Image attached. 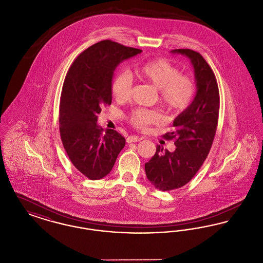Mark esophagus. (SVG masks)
<instances>
[{
	"label": "esophagus",
	"mask_w": 263,
	"mask_h": 263,
	"mask_svg": "<svg viewBox=\"0 0 263 263\" xmlns=\"http://www.w3.org/2000/svg\"><path fill=\"white\" fill-rule=\"evenodd\" d=\"M140 140H142V138L137 137V136H129L126 139L127 143H134V142H139Z\"/></svg>",
	"instance_id": "1"
}]
</instances>
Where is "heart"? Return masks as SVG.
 Instances as JSON below:
<instances>
[{
  "label": "heart",
  "instance_id": "b5f03b06",
  "mask_svg": "<svg viewBox=\"0 0 263 263\" xmlns=\"http://www.w3.org/2000/svg\"><path fill=\"white\" fill-rule=\"evenodd\" d=\"M138 78L159 89V99L172 112H181L189 107L196 93L194 81L182 75L180 70L166 59H154L143 63L136 69ZM133 80L126 71H119L111 80V93L118 101H126L131 97ZM160 113L145 108H136L128 116L130 124L145 130L152 124L161 122Z\"/></svg>",
  "mask_w": 263,
  "mask_h": 263
}]
</instances>
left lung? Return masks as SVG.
<instances>
[{
    "label": "left lung",
    "instance_id": "obj_1",
    "mask_svg": "<svg viewBox=\"0 0 263 263\" xmlns=\"http://www.w3.org/2000/svg\"><path fill=\"white\" fill-rule=\"evenodd\" d=\"M173 52L191 60L197 92L189 107L175 118L174 131L163 135L165 140H175V152L158 145L155 155L145 163L148 179L162 191L184 186L200 170L212 147L220 110L218 83L203 56L191 49Z\"/></svg>",
    "mask_w": 263,
    "mask_h": 263
}]
</instances>
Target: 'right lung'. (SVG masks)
I'll return each instance as SVG.
<instances>
[{"label":"right lung","mask_w":263,"mask_h":263,"mask_svg":"<svg viewBox=\"0 0 263 263\" xmlns=\"http://www.w3.org/2000/svg\"><path fill=\"white\" fill-rule=\"evenodd\" d=\"M111 40L83 51L72 63L63 84L59 126L64 149L76 168L90 180L108 175L125 138L97 124L103 105L111 104L113 71L121 61L141 53Z\"/></svg>","instance_id":"right-lung-1"}]
</instances>
